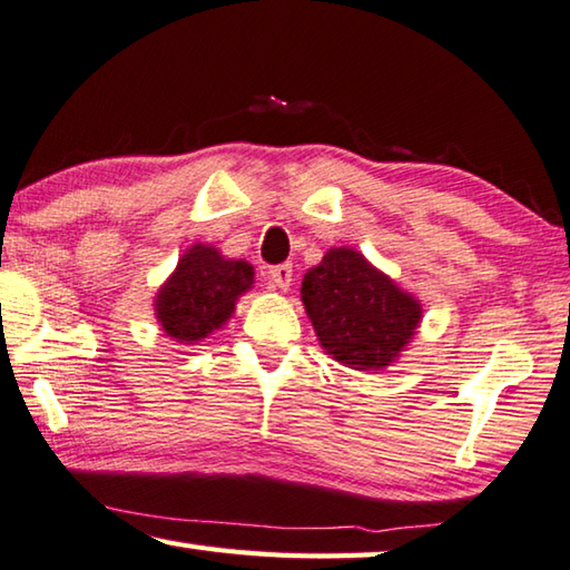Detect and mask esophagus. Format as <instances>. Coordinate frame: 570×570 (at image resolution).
<instances>
[{
	"label": "esophagus",
	"mask_w": 570,
	"mask_h": 570,
	"mask_svg": "<svg viewBox=\"0 0 570 570\" xmlns=\"http://www.w3.org/2000/svg\"><path fill=\"white\" fill-rule=\"evenodd\" d=\"M292 276H294L292 264H278L268 268V284L274 288H282V292H286V288L292 286Z\"/></svg>",
	"instance_id": "1"
}]
</instances>
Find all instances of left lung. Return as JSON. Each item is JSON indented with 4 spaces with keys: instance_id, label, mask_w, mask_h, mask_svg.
Returning <instances> with one entry per match:
<instances>
[{
    "instance_id": "8db88e82",
    "label": "left lung",
    "mask_w": 570,
    "mask_h": 570,
    "mask_svg": "<svg viewBox=\"0 0 570 570\" xmlns=\"http://www.w3.org/2000/svg\"><path fill=\"white\" fill-rule=\"evenodd\" d=\"M302 302L326 354L356 371L391 366L421 324L416 298L346 246L308 268Z\"/></svg>"
}]
</instances>
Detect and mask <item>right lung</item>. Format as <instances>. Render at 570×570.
I'll return each mask as SVG.
<instances>
[{
    "label": "right lung",
    "instance_id": "1",
    "mask_svg": "<svg viewBox=\"0 0 570 570\" xmlns=\"http://www.w3.org/2000/svg\"><path fill=\"white\" fill-rule=\"evenodd\" d=\"M252 286V264L224 258L209 244H194L159 288L154 312L164 334L179 344H196L232 318L236 298Z\"/></svg>",
    "mask_w": 570,
    "mask_h": 570
}]
</instances>
